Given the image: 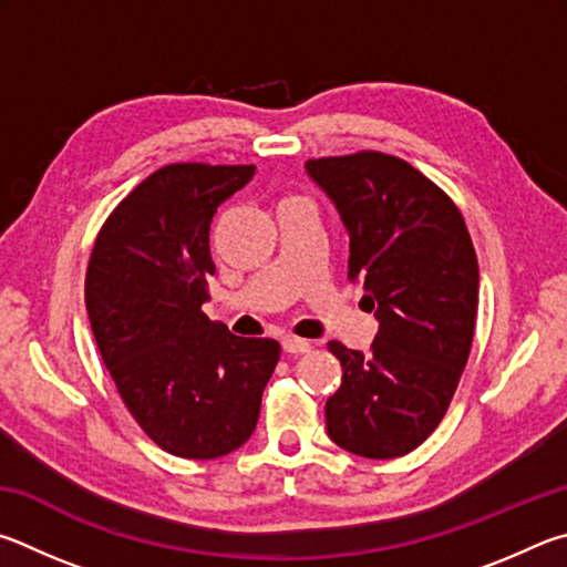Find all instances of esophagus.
<instances>
[{
    "label": "esophagus",
    "instance_id": "obj_1",
    "mask_svg": "<svg viewBox=\"0 0 567 567\" xmlns=\"http://www.w3.org/2000/svg\"><path fill=\"white\" fill-rule=\"evenodd\" d=\"M281 346H284V351L291 353V355H303V353L311 351V343L303 341V339H296V336H286Z\"/></svg>",
    "mask_w": 567,
    "mask_h": 567
}]
</instances>
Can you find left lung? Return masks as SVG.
<instances>
[{"label": "left lung", "mask_w": 567, "mask_h": 567, "mask_svg": "<svg viewBox=\"0 0 567 567\" xmlns=\"http://www.w3.org/2000/svg\"><path fill=\"white\" fill-rule=\"evenodd\" d=\"M349 231V278L379 321L369 353L331 341L341 389L326 431L363 458H399L449 411L478 311V258L463 216L399 156L361 152L306 162Z\"/></svg>", "instance_id": "obj_1"}]
</instances>
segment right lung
Segmentation results:
<instances>
[{"instance_id":"obj_1","label":"right lung","mask_w":567,"mask_h":567,"mask_svg":"<svg viewBox=\"0 0 567 567\" xmlns=\"http://www.w3.org/2000/svg\"><path fill=\"white\" fill-rule=\"evenodd\" d=\"M256 166L168 164L144 178L96 236L86 313L128 413L158 449L212 461L244 445L281 355L208 321L216 208Z\"/></svg>"}]
</instances>
